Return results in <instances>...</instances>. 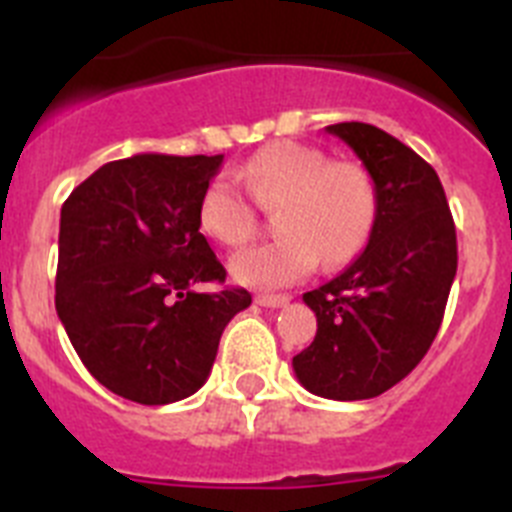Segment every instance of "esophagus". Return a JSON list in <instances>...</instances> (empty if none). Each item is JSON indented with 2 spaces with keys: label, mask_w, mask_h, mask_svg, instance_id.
Wrapping results in <instances>:
<instances>
[{
  "label": "esophagus",
  "mask_w": 512,
  "mask_h": 512,
  "mask_svg": "<svg viewBox=\"0 0 512 512\" xmlns=\"http://www.w3.org/2000/svg\"><path fill=\"white\" fill-rule=\"evenodd\" d=\"M261 307H284L289 302L287 295H259L256 297Z\"/></svg>",
  "instance_id": "obj_1"
}]
</instances>
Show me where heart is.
<instances>
[{
  "label": "heart",
  "mask_w": 512,
  "mask_h": 512,
  "mask_svg": "<svg viewBox=\"0 0 512 512\" xmlns=\"http://www.w3.org/2000/svg\"><path fill=\"white\" fill-rule=\"evenodd\" d=\"M261 207H277L279 238L235 253L230 274L248 287H284L318 269L356 259L377 220L372 176L354 161H330L320 148L277 140L238 171ZM200 228L223 246L238 248L256 235L259 220L243 189L217 176L202 192Z\"/></svg>",
  "instance_id": "1"
}]
</instances>
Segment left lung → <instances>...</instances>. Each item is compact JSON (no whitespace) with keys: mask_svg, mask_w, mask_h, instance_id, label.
I'll return each instance as SVG.
<instances>
[{"mask_svg":"<svg viewBox=\"0 0 512 512\" xmlns=\"http://www.w3.org/2000/svg\"><path fill=\"white\" fill-rule=\"evenodd\" d=\"M325 130L372 176L377 220L359 259L302 295L318 333L292 366L312 395L369 400L428 354L456 277V228L441 179L413 148L366 122Z\"/></svg>","mask_w":512,"mask_h":512,"instance_id":"1","label":"left lung"}]
</instances>
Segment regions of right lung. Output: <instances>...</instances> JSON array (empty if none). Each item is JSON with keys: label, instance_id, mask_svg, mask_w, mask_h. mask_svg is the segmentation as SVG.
<instances>
[{"label": "right lung", "instance_id": "obj_1", "mask_svg": "<svg viewBox=\"0 0 512 512\" xmlns=\"http://www.w3.org/2000/svg\"><path fill=\"white\" fill-rule=\"evenodd\" d=\"M223 156L138 153L110 161L61 207L56 310L81 364L140 405L194 395L217 343L251 305L200 233V200Z\"/></svg>", "mask_w": 512, "mask_h": 512}]
</instances>
